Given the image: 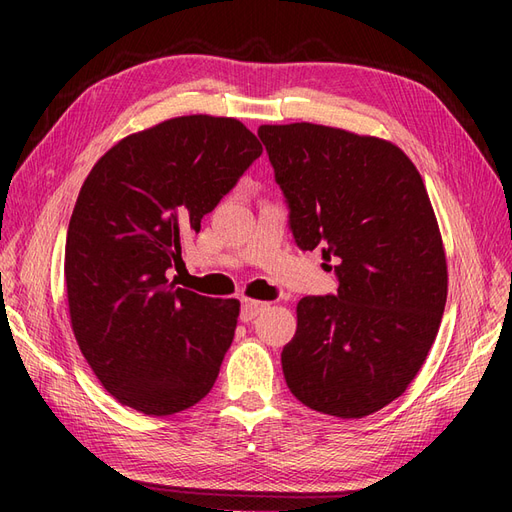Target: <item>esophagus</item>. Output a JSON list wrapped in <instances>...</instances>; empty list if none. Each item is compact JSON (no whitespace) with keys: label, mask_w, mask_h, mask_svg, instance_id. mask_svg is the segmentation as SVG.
<instances>
[{"label":"esophagus","mask_w":512,"mask_h":512,"mask_svg":"<svg viewBox=\"0 0 512 512\" xmlns=\"http://www.w3.org/2000/svg\"><path fill=\"white\" fill-rule=\"evenodd\" d=\"M267 307H269V303H265V301L245 299V301L241 303V320H243V322H250V320H254L258 314L265 312Z\"/></svg>","instance_id":"esophagus-1"}]
</instances>
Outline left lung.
I'll return each mask as SVG.
<instances>
[{
	"label": "left lung",
	"mask_w": 512,
	"mask_h": 512,
	"mask_svg": "<svg viewBox=\"0 0 512 512\" xmlns=\"http://www.w3.org/2000/svg\"><path fill=\"white\" fill-rule=\"evenodd\" d=\"M258 136L294 241L320 247L339 280L335 297L297 305L282 352L288 389L322 414H374L416 378L446 305V254L423 177L378 136L307 121L260 126Z\"/></svg>",
	"instance_id": "left-lung-1"
}]
</instances>
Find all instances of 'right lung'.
<instances>
[{
	"mask_svg": "<svg viewBox=\"0 0 512 512\" xmlns=\"http://www.w3.org/2000/svg\"><path fill=\"white\" fill-rule=\"evenodd\" d=\"M260 153L239 119L185 115L121 138L87 175L66 239L68 312L119 404L168 416L215 384L241 303L175 288L166 269Z\"/></svg>",
	"mask_w": 512,
	"mask_h": 512,
	"instance_id": "1",
	"label": "right lung"
}]
</instances>
